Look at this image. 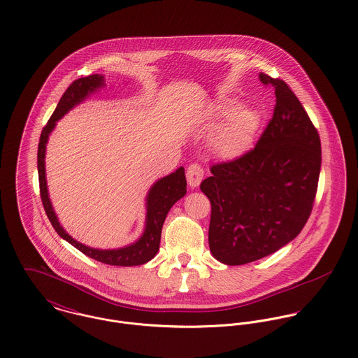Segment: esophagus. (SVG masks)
Masks as SVG:
<instances>
[{
  "instance_id": "34e87169",
  "label": "esophagus",
  "mask_w": 358,
  "mask_h": 358,
  "mask_svg": "<svg viewBox=\"0 0 358 358\" xmlns=\"http://www.w3.org/2000/svg\"><path fill=\"white\" fill-rule=\"evenodd\" d=\"M187 183L192 189H196L200 186L201 180H203V176H204V171L203 168L199 165V164H192L189 168H187Z\"/></svg>"
}]
</instances>
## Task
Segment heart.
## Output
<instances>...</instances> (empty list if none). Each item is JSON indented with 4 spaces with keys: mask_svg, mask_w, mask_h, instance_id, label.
<instances>
[{
    "mask_svg": "<svg viewBox=\"0 0 358 358\" xmlns=\"http://www.w3.org/2000/svg\"><path fill=\"white\" fill-rule=\"evenodd\" d=\"M217 122L220 124L209 135L208 146L215 155L223 159H234L251 149L262 117L252 106L237 107V101L222 99L215 103L208 117L209 125Z\"/></svg>",
    "mask_w": 358,
    "mask_h": 358,
    "instance_id": "heart-1",
    "label": "heart"
}]
</instances>
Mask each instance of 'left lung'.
I'll list each match as a JSON object with an SVG mask.
<instances>
[{
  "mask_svg": "<svg viewBox=\"0 0 358 358\" xmlns=\"http://www.w3.org/2000/svg\"><path fill=\"white\" fill-rule=\"evenodd\" d=\"M259 80L275 94L271 121L255 149L213 165L200 186L212 206L210 254L227 266L291 243L306 224L320 176V136L302 103L282 80L263 73Z\"/></svg>",
  "mask_w": 358,
  "mask_h": 358,
  "instance_id": "obj_1",
  "label": "left lung"
}]
</instances>
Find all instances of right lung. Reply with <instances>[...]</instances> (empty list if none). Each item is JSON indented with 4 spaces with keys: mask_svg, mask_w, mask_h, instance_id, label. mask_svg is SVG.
Wrapping results in <instances>:
<instances>
[{
    "mask_svg": "<svg viewBox=\"0 0 358 358\" xmlns=\"http://www.w3.org/2000/svg\"><path fill=\"white\" fill-rule=\"evenodd\" d=\"M106 87L104 76L103 74H92L84 78L76 80L63 94L60 101L57 103L53 114H52L48 124L44 127L38 143V155H37V165H38V179H40V193L41 200L45 208L47 216L51 220L53 229L56 233L71 244L74 248L81 251L95 260H99L106 264L111 266H139L148 263L157 255L159 250L161 241V230L165 222V217L169 209L173 206L176 201L185 197L186 189V176L185 168L180 166L175 172L158 179L154 182L153 186L149 189L146 196V220L145 229L142 236L132 244L114 248V250H101L88 247L76 238H73L60 224L57 215L53 210L48 186H47V175H45V153H47V143L50 139L52 131L56 127V122L64 117L71 108L81 104L85 99H88L92 94L98 92Z\"/></svg>",
    "mask_w": 358,
    "mask_h": 358,
    "instance_id": "add662e5",
    "label": "right lung"
}]
</instances>
